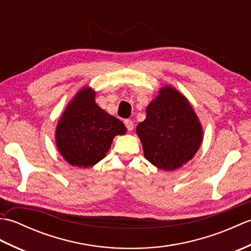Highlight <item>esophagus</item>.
<instances>
[{"label":"esophagus","mask_w":251,"mask_h":251,"mask_svg":"<svg viewBox=\"0 0 251 251\" xmlns=\"http://www.w3.org/2000/svg\"><path fill=\"white\" fill-rule=\"evenodd\" d=\"M124 123H125V125L127 127V129H128L129 131H131L132 129H134V122H132L131 120L127 119V120H125Z\"/></svg>","instance_id":"obj_1"}]
</instances>
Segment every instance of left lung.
Masks as SVG:
<instances>
[{"mask_svg":"<svg viewBox=\"0 0 251 251\" xmlns=\"http://www.w3.org/2000/svg\"><path fill=\"white\" fill-rule=\"evenodd\" d=\"M145 157L159 169L182 166L200 149L201 126L189 101L178 90L164 87L148 105L146 120L137 126Z\"/></svg>","mask_w":251,"mask_h":251,"instance_id":"8db88e82","label":"left lung"}]
</instances>
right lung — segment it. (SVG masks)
Masks as SVG:
<instances>
[{
	"label": "right lung",
	"instance_id": "1",
	"mask_svg": "<svg viewBox=\"0 0 251 251\" xmlns=\"http://www.w3.org/2000/svg\"><path fill=\"white\" fill-rule=\"evenodd\" d=\"M95 93L84 87L67 106L56 129L60 154L72 166L87 168L102 159L125 125L95 102Z\"/></svg>",
	"mask_w": 251,
	"mask_h": 251
}]
</instances>
